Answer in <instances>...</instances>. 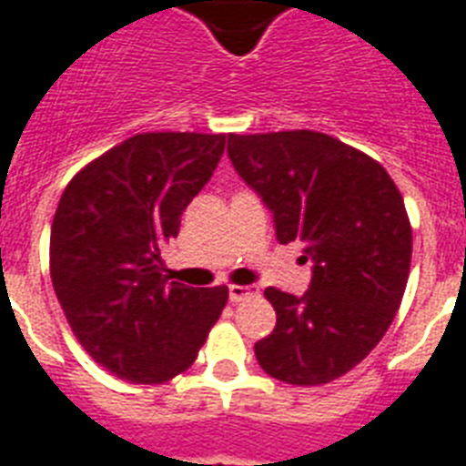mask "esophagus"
I'll return each mask as SVG.
<instances>
[{"mask_svg":"<svg viewBox=\"0 0 466 466\" xmlns=\"http://www.w3.org/2000/svg\"><path fill=\"white\" fill-rule=\"evenodd\" d=\"M254 295H258L254 285H229V299L232 302H241V299L254 298Z\"/></svg>","mask_w":466,"mask_h":466,"instance_id":"esophagus-1","label":"esophagus"}]
</instances>
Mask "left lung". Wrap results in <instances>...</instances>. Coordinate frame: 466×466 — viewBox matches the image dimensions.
Instances as JSON below:
<instances>
[{"label":"left lung","mask_w":466,"mask_h":466,"mask_svg":"<svg viewBox=\"0 0 466 466\" xmlns=\"http://www.w3.org/2000/svg\"><path fill=\"white\" fill-rule=\"evenodd\" d=\"M227 155L273 212L280 244H305L309 290L268 288L276 329L254 346L280 382L317 387L353 370L382 340L404 298L411 225L391 176L314 130L229 135Z\"/></svg>","instance_id":"8db88e82"}]
</instances>
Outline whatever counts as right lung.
I'll list each match as a JSON object with an SVG mask.
<instances>
[{
  "label": "right lung",
  "mask_w": 466,
  "mask_h": 466,
  "mask_svg": "<svg viewBox=\"0 0 466 466\" xmlns=\"http://www.w3.org/2000/svg\"><path fill=\"white\" fill-rule=\"evenodd\" d=\"M225 152V135L145 133L69 181L50 229V278L76 340L120 380L159 384L188 370L227 288L161 276V248Z\"/></svg>",
  "instance_id": "obj_1"
}]
</instances>
